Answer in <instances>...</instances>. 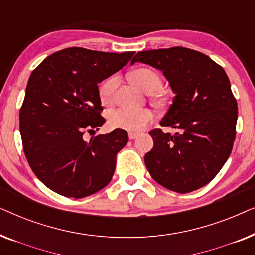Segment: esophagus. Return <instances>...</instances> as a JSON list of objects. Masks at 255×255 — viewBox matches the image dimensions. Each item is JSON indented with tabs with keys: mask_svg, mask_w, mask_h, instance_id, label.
Wrapping results in <instances>:
<instances>
[{
	"mask_svg": "<svg viewBox=\"0 0 255 255\" xmlns=\"http://www.w3.org/2000/svg\"><path fill=\"white\" fill-rule=\"evenodd\" d=\"M138 135H139V133H135V132H130V133H128V138H130V140H134Z\"/></svg>",
	"mask_w": 255,
	"mask_h": 255,
	"instance_id": "obj_1",
	"label": "esophagus"
}]
</instances>
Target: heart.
<instances>
[{
	"label": "heart",
	"mask_w": 255,
	"mask_h": 255,
	"mask_svg": "<svg viewBox=\"0 0 255 255\" xmlns=\"http://www.w3.org/2000/svg\"><path fill=\"white\" fill-rule=\"evenodd\" d=\"M131 79L135 85L147 93L158 90L161 86V76L151 68H138L131 73ZM120 83L117 75H111L100 85V99L104 104H110L115 100V94ZM153 120V114L148 109H130V108H116L109 111L108 122L115 128L137 132L144 128L146 124Z\"/></svg>",
	"instance_id": "obj_1"
}]
</instances>
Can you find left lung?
<instances>
[{"label":"left lung","instance_id":"obj_1","mask_svg":"<svg viewBox=\"0 0 255 255\" xmlns=\"http://www.w3.org/2000/svg\"><path fill=\"white\" fill-rule=\"evenodd\" d=\"M140 61L163 72L175 97L160 122L176 128L149 132L152 151L145 154L149 174L167 189L184 194L217 175L231 154L238 106L222 66L201 52L182 46L141 51Z\"/></svg>","mask_w":255,"mask_h":255}]
</instances>
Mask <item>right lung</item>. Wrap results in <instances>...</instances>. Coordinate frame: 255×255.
Returning <instances> with one entry per match:
<instances>
[{
	"label": "right lung",
	"mask_w": 255,
	"mask_h": 255,
	"mask_svg": "<svg viewBox=\"0 0 255 255\" xmlns=\"http://www.w3.org/2000/svg\"><path fill=\"white\" fill-rule=\"evenodd\" d=\"M134 52L108 53L68 47L51 54L31 73L19 111L23 149L31 169L47 188L82 198L113 179L116 155L128 140L116 128L95 133L101 116L99 85L120 71Z\"/></svg>",
	"instance_id": "right-lung-1"
}]
</instances>
